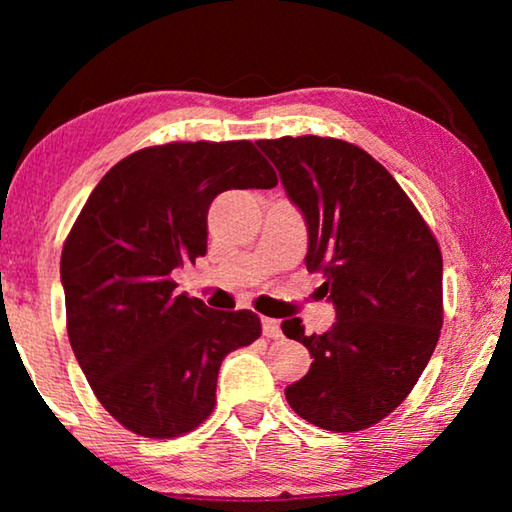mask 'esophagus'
<instances>
[{"instance_id":"obj_1","label":"esophagus","mask_w":512,"mask_h":512,"mask_svg":"<svg viewBox=\"0 0 512 512\" xmlns=\"http://www.w3.org/2000/svg\"><path fill=\"white\" fill-rule=\"evenodd\" d=\"M262 332L266 339H280L282 329H280V320L275 318H262Z\"/></svg>"}]
</instances>
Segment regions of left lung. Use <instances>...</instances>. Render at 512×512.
<instances>
[{
    "label": "left lung",
    "instance_id": "obj_1",
    "mask_svg": "<svg viewBox=\"0 0 512 512\" xmlns=\"http://www.w3.org/2000/svg\"><path fill=\"white\" fill-rule=\"evenodd\" d=\"M305 216L309 271H323L336 323L305 334L311 368L287 402L314 427L345 433L395 411L427 368L443 327V257L397 180L363 149L332 137L259 140Z\"/></svg>",
    "mask_w": 512,
    "mask_h": 512
}]
</instances>
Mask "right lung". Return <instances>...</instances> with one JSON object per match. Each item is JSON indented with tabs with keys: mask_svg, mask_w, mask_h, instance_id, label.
I'll list each match as a JSON object with an SVG mask.
<instances>
[{
	"mask_svg": "<svg viewBox=\"0 0 512 512\" xmlns=\"http://www.w3.org/2000/svg\"><path fill=\"white\" fill-rule=\"evenodd\" d=\"M277 176L248 140L171 142L117 162L65 239L60 282L74 357L128 431L176 438L207 420L232 350L259 339L248 309L176 293L173 271L207 253V210L228 189Z\"/></svg>",
	"mask_w": 512,
	"mask_h": 512,
	"instance_id": "obj_1",
	"label": "right lung"
}]
</instances>
